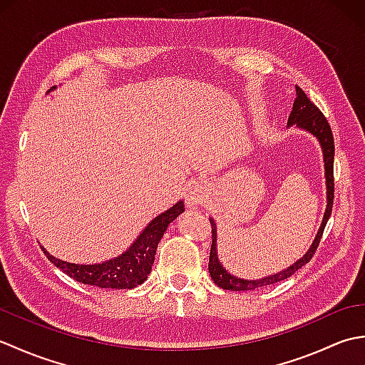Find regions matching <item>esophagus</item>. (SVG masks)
<instances>
[{"label":"esophagus","mask_w":365,"mask_h":365,"mask_svg":"<svg viewBox=\"0 0 365 365\" xmlns=\"http://www.w3.org/2000/svg\"><path fill=\"white\" fill-rule=\"evenodd\" d=\"M205 199H207V192L202 190V187H192V188L188 191L187 200H188L190 205L202 204V202H205Z\"/></svg>","instance_id":"1"}]
</instances>
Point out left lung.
Listing matches in <instances>:
<instances>
[{
  "instance_id": "left-lung-1",
  "label": "left lung",
  "mask_w": 365,
  "mask_h": 365,
  "mask_svg": "<svg viewBox=\"0 0 365 365\" xmlns=\"http://www.w3.org/2000/svg\"><path fill=\"white\" fill-rule=\"evenodd\" d=\"M293 123H297L298 127L311 131L312 135L319 138L323 149V155H324V169H327V185H328V205H327V212H324V218H323L319 234H317L314 245L311 246V250L306 252L304 257H301L297 263H293L290 268H287L277 274L259 279V281H246V279H238L235 276L229 274L227 271L222 268V265L218 260V254H216V226L213 220H210L212 246H210V262H208V271H210V276L215 281V284L224 290L245 292V290H254V289H259V287L281 282L284 279L297 273V271L301 267H304L306 263L311 262L317 247L320 245L324 226H327L332 212V204H334V138H332V131L327 118H324L319 108L309 100L306 92L298 86H297V100H294L293 111L289 118V125H293Z\"/></svg>"
}]
</instances>
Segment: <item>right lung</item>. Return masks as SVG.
Returning <instances> with one entry per match:
<instances>
[{
    "mask_svg": "<svg viewBox=\"0 0 365 365\" xmlns=\"http://www.w3.org/2000/svg\"><path fill=\"white\" fill-rule=\"evenodd\" d=\"M183 210V202L170 207L168 212L157 216L144 229L127 252L110 262L100 263V265H76V263L63 262L53 257L43 247L42 250L46 259L54 263V267L64 271L76 282L96 285L100 289H133V287L143 284L150 274L157 246L163 234L166 232L169 222H173Z\"/></svg>",
    "mask_w": 365,
    "mask_h": 365,
    "instance_id": "add662e5",
    "label": "right lung"
}]
</instances>
